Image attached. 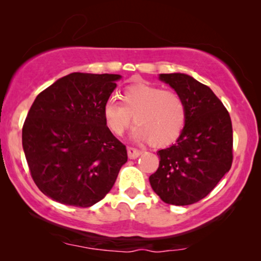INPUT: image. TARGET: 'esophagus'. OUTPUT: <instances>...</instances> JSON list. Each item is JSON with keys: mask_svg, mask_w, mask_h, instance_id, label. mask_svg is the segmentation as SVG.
I'll return each instance as SVG.
<instances>
[{"mask_svg": "<svg viewBox=\"0 0 261 261\" xmlns=\"http://www.w3.org/2000/svg\"><path fill=\"white\" fill-rule=\"evenodd\" d=\"M127 153H128V158L129 159H137L139 155L141 154V151L138 148H134V147H128L127 148Z\"/></svg>", "mask_w": 261, "mask_h": 261, "instance_id": "1", "label": "esophagus"}]
</instances>
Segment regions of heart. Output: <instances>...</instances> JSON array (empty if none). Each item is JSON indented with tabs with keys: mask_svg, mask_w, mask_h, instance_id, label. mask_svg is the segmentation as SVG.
<instances>
[{
	"mask_svg": "<svg viewBox=\"0 0 261 261\" xmlns=\"http://www.w3.org/2000/svg\"><path fill=\"white\" fill-rule=\"evenodd\" d=\"M121 99L110 96L103 105L106 126L116 137L129 127L133 116L137 126L132 137L155 147L173 144L184 129L187 106L177 91L138 83L124 89Z\"/></svg>",
	"mask_w": 261,
	"mask_h": 261,
	"instance_id": "heart-1",
	"label": "heart"
}]
</instances>
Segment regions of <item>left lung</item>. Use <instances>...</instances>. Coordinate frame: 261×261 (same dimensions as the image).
Instances as JSON below:
<instances>
[{
  "label": "left lung",
  "mask_w": 261,
  "mask_h": 261,
  "mask_svg": "<svg viewBox=\"0 0 261 261\" xmlns=\"http://www.w3.org/2000/svg\"><path fill=\"white\" fill-rule=\"evenodd\" d=\"M187 106L177 142L156 152L159 167L149 176L163 202L189 205L209 195L233 163V128L228 110L212 89L185 73H162Z\"/></svg>",
  "instance_id": "8db88e82"
}]
</instances>
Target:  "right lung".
Segmentation results:
<instances>
[{
	"label": "right lung",
	"mask_w": 261,
	"mask_h": 261,
	"mask_svg": "<svg viewBox=\"0 0 261 261\" xmlns=\"http://www.w3.org/2000/svg\"><path fill=\"white\" fill-rule=\"evenodd\" d=\"M120 74L73 72L37 96L22 127L31 176L42 194L88 208L106 197L127 149L106 126L103 105Z\"/></svg>",
	"instance_id": "1"
}]
</instances>
